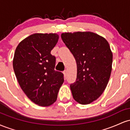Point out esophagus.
Instances as JSON below:
<instances>
[{
    "instance_id": "34e87169",
    "label": "esophagus",
    "mask_w": 130,
    "mask_h": 130,
    "mask_svg": "<svg viewBox=\"0 0 130 130\" xmlns=\"http://www.w3.org/2000/svg\"><path fill=\"white\" fill-rule=\"evenodd\" d=\"M63 73L64 74V76H66L67 74V70H64V71H63Z\"/></svg>"
}]
</instances>
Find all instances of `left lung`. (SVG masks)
<instances>
[{
    "mask_svg": "<svg viewBox=\"0 0 130 130\" xmlns=\"http://www.w3.org/2000/svg\"><path fill=\"white\" fill-rule=\"evenodd\" d=\"M61 38L77 64L76 80L70 84L74 100H96L105 90L112 71V53L107 40L91 32L63 33Z\"/></svg>",
    "mask_w": 130,
    "mask_h": 130,
    "instance_id": "8db88e82",
    "label": "left lung"
}]
</instances>
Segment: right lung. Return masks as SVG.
I'll return each mask as SVG.
<instances>
[{
  "instance_id": "add662e5",
  "label": "right lung",
  "mask_w": 130,
  "mask_h": 130,
  "mask_svg": "<svg viewBox=\"0 0 130 130\" xmlns=\"http://www.w3.org/2000/svg\"><path fill=\"white\" fill-rule=\"evenodd\" d=\"M59 40L56 34H34L19 43L13 66L21 88L34 103L49 106L56 101L64 81L54 70L56 57L51 54Z\"/></svg>"
}]
</instances>
